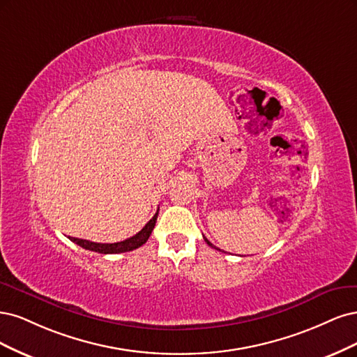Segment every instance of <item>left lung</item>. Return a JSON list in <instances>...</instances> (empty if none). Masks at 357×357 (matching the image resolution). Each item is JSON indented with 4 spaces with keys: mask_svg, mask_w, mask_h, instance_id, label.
<instances>
[{
    "mask_svg": "<svg viewBox=\"0 0 357 357\" xmlns=\"http://www.w3.org/2000/svg\"><path fill=\"white\" fill-rule=\"evenodd\" d=\"M203 238H204V241H206V243H208V245H209V246H211V248H215V246H213V245H212V243H211V241H209V240H208V238H206V237H203ZM215 249H218V248H215ZM218 250H221V249H218Z\"/></svg>",
    "mask_w": 357,
    "mask_h": 357,
    "instance_id": "8db88e82",
    "label": "left lung"
}]
</instances>
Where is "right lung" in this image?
I'll list each match as a JSON object with an SVG mask.
<instances>
[{
  "instance_id": "1",
  "label": "right lung",
  "mask_w": 357,
  "mask_h": 357,
  "mask_svg": "<svg viewBox=\"0 0 357 357\" xmlns=\"http://www.w3.org/2000/svg\"><path fill=\"white\" fill-rule=\"evenodd\" d=\"M157 216H158V211L151 218V220L145 224V227L141 229L139 233H136L135 236L126 238L123 241H117V243H96V241L77 238V237H70V240L74 241V243H77L78 246H82L83 249L99 252V254H123V252H130V250L141 248L142 245L146 243V240L149 238V236H151L153 229L155 227Z\"/></svg>"
}]
</instances>
